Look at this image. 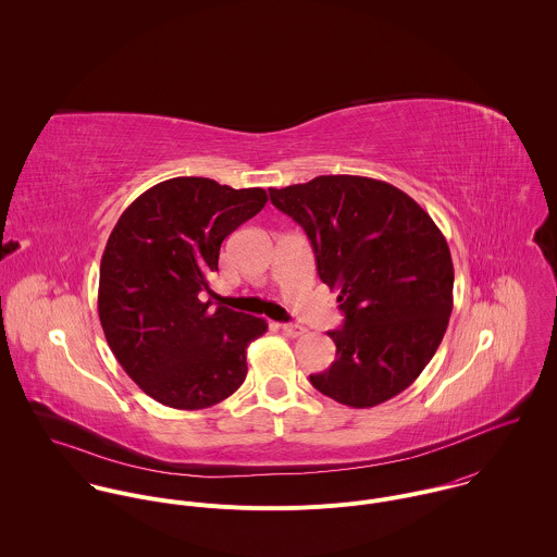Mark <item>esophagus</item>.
Instances as JSON below:
<instances>
[{"label": "esophagus", "instance_id": "1", "mask_svg": "<svg viewBox=\"0 0 557 557\" xmlns=\"http://www.w3.org/2000/svg\"><path fill=\"white\" fill-rule=\"evenodd\" d=\"M281 330L285 336H292V338H298L307 332L302 325H294V323H281Z\"/></svg>", "mask_w": 557, "mask_h": 557}]
</instances>
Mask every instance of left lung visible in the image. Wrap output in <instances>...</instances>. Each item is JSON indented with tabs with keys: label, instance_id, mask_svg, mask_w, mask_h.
Segmentation results:
<instances>
[{
	"label": "left lung",
	"instance_id": "1",
	"mask_svg": "<svg viewBox=\"0 0 557 557\" xmlns=\"http://www.w3.org/2000/svg\"><path fill=\"white\" fill-rule=\"evenodd\" d=\"M270 201L311 239L319 278L341 289L336 360L311 375L321 395L375 407L416 382L453 313V257L433 219L397 186L319 175L270 188Z\"/></svg>",
	"mask_w": 557,
	"mask_h": 557
}]
</instances>
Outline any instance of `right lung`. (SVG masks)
Masks as SVG:
<instances>
[{
    "label": "right lung",
    "mask_w": 557,
    "mask_h": 557,
    "mask_svg": "<svg viewBox=\"0 0 557 557\" xmlns=\"http://www.w3.org/2000/svg\"><path fill=\"white\" fill-rule=\"evenodd\" d=\"M263 188L210 177H171L120 216L100 261L98 318L107 343L148 397L203 409L234 395L246 377V347L265 319L210 311L208 276L221 244L265 206Z\"/></svg>",
    "instance_id": "add662e5"
}]
</instances>
